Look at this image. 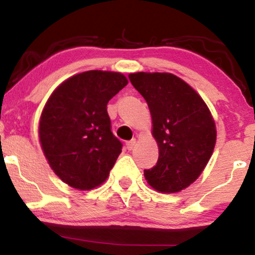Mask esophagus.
I'll return each instance as SVG.
<instances>
[{"mask_svg":"<svg viewBox=\"0 0 255 255\" xmlns=\"http://www.w3.org/2000/svg\"><path fill=\"white\" fill-rule=\"evenodd\" d=\"M135 144H136L135 139H131V140H129V141L126 142V147H127V150L130 151V150H133L134 146H135Z\"/></svg>","mask_w":255,"mask_h":255,"instance_id":"esophagus-1","label":"esophagus"}]
</instances>
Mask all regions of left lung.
Segmentation results:
<instances>
[{
	"label": "left lung",
	"mask_w": 255,
	"mask_h": 255,
	"mask_svg": "<svg viewBox=\"0 0 255 255\" xmlns=\"http://www.w3.org/2000/svg\"><path fill=\"white\" fill-rule=\"evenodd\" d=\"M131 85L150 109L152 135L159 157L144 170L147 183L162 193H176L194 182L216 145L215 120L203 98L171 73H131Z\"/></svg>",
	"instance_id": "8db88e82"
}]
</instances>
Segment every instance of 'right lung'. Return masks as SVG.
<instances>
[{"label": "right lung", "mask_w": 255, "mask_h": 255, "mask_svg": "<svg viewBox=\"0 0 255 255\" xmlns=\"http://www.w3.org/2000/svg\"><path fill=\"white\" fill-rule=\"evenodd\" d=\"M127 84L118 72H84L64 80L46 102L39 121L42 150L73 188L89 191L103 183L121 153L107 105Z\"/></svg>", "instance_id": "add662e5"}]
</instances>
